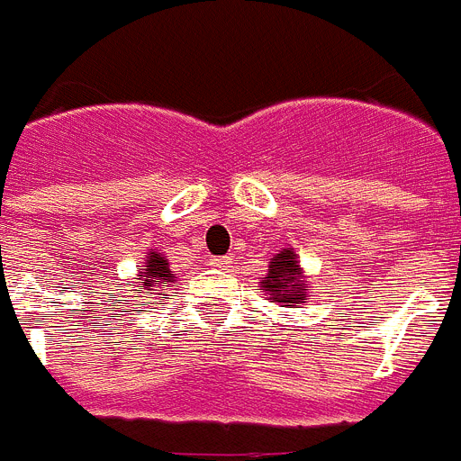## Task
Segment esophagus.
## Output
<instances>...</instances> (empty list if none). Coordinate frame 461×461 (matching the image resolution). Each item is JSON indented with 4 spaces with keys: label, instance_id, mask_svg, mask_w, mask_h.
<instances>
[{
    "label": "esophagus",
    "instance_id": "34e87169",
    "mask_svg": "<svg viewBox=\"0 0 461 461\" xmlns=\"http://www.w3.org/2000/svg\"><path fill=\"white\" fill-rule=\"evenodd\" d=\"M230 265H231L230 255H222V258H212V260H211L212 269H227Z\"/></svg>",
    "mask_w": 461,
    "mask_h": 461
}]
</instances>
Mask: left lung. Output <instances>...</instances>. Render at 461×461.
Masks as SVG:
<instances>
[{"instance_id":"1","label":"left lung","mask_w":461,"mask_h":461,"mask_svg":"<svg viewBox=\"0 0 461 461\" xmlns=\"http://www.w3.org/2000/svg\"><path fill=\"white\" fill-rule=\"evenodd\" d=\"M260 293H265L267 300L278 303L281 307L295 309L309 300V284L304 281V272L297 262L293 249L278 250L269 260V272L260 281Z\"/></svg>"}]
</instances>
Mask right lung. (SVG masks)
I'll use <instances>...</instances> for the list:
<instances>
[{
  "mask_svg": "<svg viewBox=\"0 0 461 461\" xmlns=\"http://www.w3.org/2000/svg\"><path fill=\"white\" fill-rule=\"evenodd\" d=\"M138 281H135V288H140L138 293H142V297L147 295H164V293H152V290H161L164 285L173 284V272L168 267V260L164 255L157 253V250H149L147 253V260L142 265V269L138 272ZM140 297V295H135Z\"/></svg>",
  "mask_w": 461,
  "mask_h": 461,
  "instance_id": "right-lung-1",
  "label": "right lung"
}]
</instances>
